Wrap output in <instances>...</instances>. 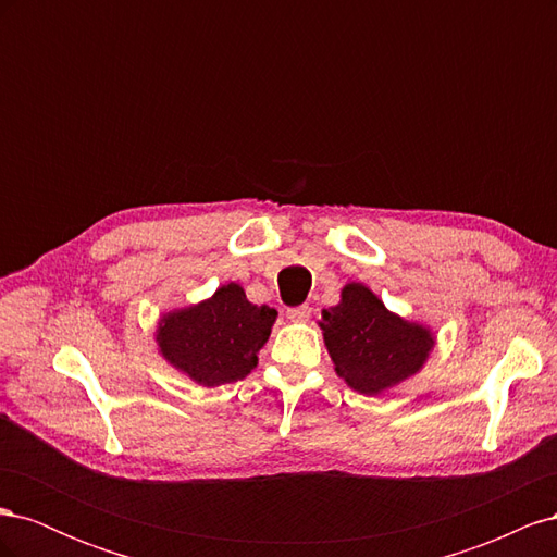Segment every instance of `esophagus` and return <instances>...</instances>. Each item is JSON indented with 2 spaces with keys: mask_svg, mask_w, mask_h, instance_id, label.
Listing matches in <instances>:
<instances>
[{
  "mask_svg": "<svg viewBox=\"0 0 557 557\" xmlns=\"http://www.w3.org/2000/svg\"><path fill=\"white\" fill-rule=\"evenodd\" d=\"M288 320H293V323H307L309 320V315H311V309L307 307V305H301V307H295V309H288Z\"/></svg>",
  "mask_w": 557,
  "mask_h": 557,
  "instance_id": "obj_1",
  "label": "esophagus"
}]
</instances>
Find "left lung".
<instances>
[{
    "label": "left lung",
    "mask_w": 557,
    "mask_h": 557,
    "mask_svg": "<svg viewBox=\"0 0 557 557\" xmlns=\"http://www.w3.org/2000/svg\"><path fill=\"white\" fill-rule=\"evenodd\" d=\"M334 372L360 395H381L416 376L434 348V332L385 309L362 283H346L336 307L318 320Z\"/></svg>",
    "instance_id": "obj_1"
}]
</instances>
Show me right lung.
Wrapping results in <instances>:
<instances>
[{"label":"right lung","mask_w":557,"mask_h":557,"mask_svg":"<svg viewBox=\"0 0 557 557\" xmlns=\"http://www.w3.org/2000/svg\"><path fill=\"white\" fill-rule=\"evenodd\" d=\"M276 311L250 305L239 283H225L209 299L160 315L158 352L205 387L246 379L258 367Z\"/></svg>","instance_id":"right-lung-1"}]
</instances>
